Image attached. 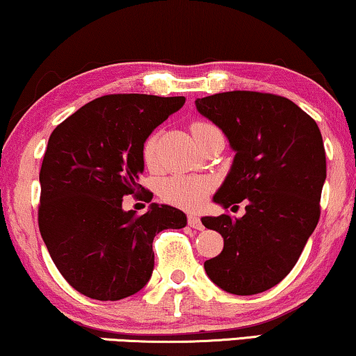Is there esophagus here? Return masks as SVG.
<instances>
[{
    "mask_svg": "<svg viewBox=\"0 0 356 356\" xmlns=\"http://www.w3.org/2000/svg\"><path fill=\"white\" fill-rule=\"evenodd\" d=\"M187 222H188L190 227H193V229H197V230H203L204 229L202 219H200L198 216H195V214H190L188 219H187Z\"/></svg>",
    "mask_w": 356,
    "mask_h": 356,
    "instance_id": "34e87169",
    "label": "esophagus"
}]
</instances>
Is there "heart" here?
I'll use <instances>...</instances> for the list:
<instances>
[{
  "label": "heart",
  "mask_w": 356,
  "mask_h": 356,
  "mask_svg": "<svg viewBox=\"0 0 356 356\" xmlns=\"http://www.w3.org/2000/svg\"><path fill=\"white\" fill-rule=\"evenodd\" d=\"M213 130H218L216 126L207 121H195L190 124V132H192L195 142H200L204 135H208ZM159 138H161V132L154 130L153 134L148 135L145 140L142 156L143 163L148 168H154L158 163V147ZM213 184L208 179L203 177H171L163 184L161 197L166 200L168 203L174 204V207L185 208V209H195L204 202L208 193L211 192Z\"/></svg>",
  "instance_id": "b5f03b06"
}]
</instances>
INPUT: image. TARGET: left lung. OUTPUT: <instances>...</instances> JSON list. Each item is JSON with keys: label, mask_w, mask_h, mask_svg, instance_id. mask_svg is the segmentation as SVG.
Listing matches in <instances>:
<instances>
[{"label": "left lung", "mask_w": 356, "mask_h": 356, "mask_svg": "<svg viewBox=\"0 0 356 356\" xmlns=\"http://www.w3.org/2000/svg\"><path fill=\"white\" fill-rule=\"evenodd\" d=\"M197 109L226 134L235 158L214 202L245 203L242 218H202L222 235V252L204 261L218 287L254 295L292 271L321 214L326 152L313 118L289 98L235 92L198 98Z\"/></svg>", "instance_id": "8db88e82"}]
</instances>
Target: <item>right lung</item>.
<instances>
[{"label": "right lung", "mask_w": 356, "mask_h": 356, "mask_svg": "<svg viewBox=\"0 0 356 356\" xmlns=\"http://www.w3.org/2000/svg\"><path fill=\"white\" fill-rule=\"evenodd\" d=\"M184 103V97L104 95L49 135L38 227L59 273L85 297L116 302L137 293L152 277L154 235L187 224L168 204L152 203L142 216L122 209L126 195L152 202L138 184L143 143Z\"/></svg>", "instance_id": "1"}]
</instances>
